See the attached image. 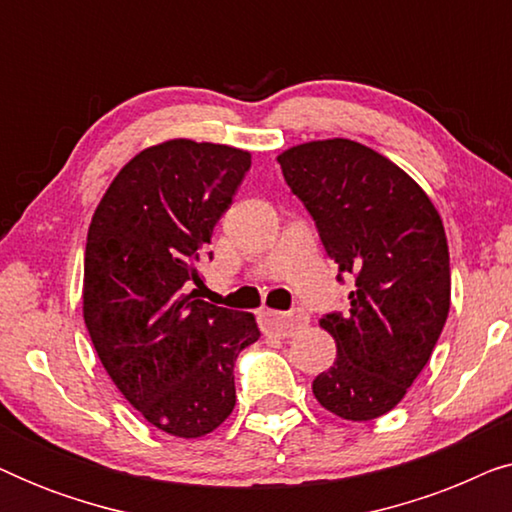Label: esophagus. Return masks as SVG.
<instances>
[{
    "label": "esophagus",
    "instance_id": "1",
    "mask_svg": "<svg viewBox=\"0 0 512 512\" xmlns=\"http://www.w3.org/2000/svg\"><path fill=\"white\" fill-rule=\"evenodd\" d=\"M307 324H310V317H307V312L303 310H293L289 314L272 310L261 312L263 331L275 335V338H291L298 328H303Z\"/></svg>",
    "mask_w": 512,
    "mask_h": 512
}]
</instances>
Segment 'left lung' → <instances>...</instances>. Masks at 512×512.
<instances>
[{"instance_id": "1", "label": "left lung", "mask_w": 512, "mask_h": 512, "mask_svg": "<svg viewBox=\"0 0 512 512\" xmlns=\"http://www.w3.org/2000/svg\"><path fill=\"white\" fill-rule=\"evenodd\" d=\"M326 254L354 277L349 310L319 321L338 359L312 382L352 422L387 415L429 363L450 312V251L440 214L389 158L352 139L307 142L277 158Z\"/></svg>"}]
</instances>
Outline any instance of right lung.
<instances>
[{
	"instance_id": "obj_1",
	"label": "right lung",
	"mask_w": 512,
	"mask_h": 512,
	"mask_svg": "<svg viewBox=\"0 0 512 512\" xmlns=\"http://www.w3.org/2000/svg\"><path fill=\"white\" fill-rule=\"evenodd\" d=\"M251 153L170 139L116 174L88 228L83 319L118 391L179 438L212 433L235 408V361L261 338L251 312L195 298L198 263Z\"/></svg>"
}]
</instances>
